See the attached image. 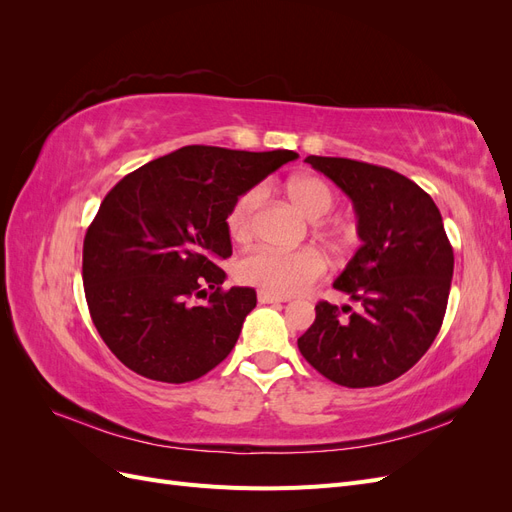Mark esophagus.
<instances>
[{"label":"esophagus","instance_id":"esophagus-1","mask_svg":"<svg viewBox=\"0 0 512 512\" xmlns=\"http://www.w3.org/2000/svg\"><path fill=\"white\" fill-rule=\"evenodd\" d=\"M286 297H277V294H271L267 290H258V303H286Z\"/></svg>","mask_w":512,"mask_h":512}]
</instances>
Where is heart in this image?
<instances>
[{"mask_svg":"<svg viewBox=\"0 0 512 512\" xmlns=\"http://www.w3.org/2000/svg\"><path fill=\"white\" fill-rule=\"evenodd\" d=\"M286 192L309 220H320L335 207L333 190L322 179L312 175L290 179ZM260 196V188H250L232 203L226 215V226L235 241L250 237ZM324 271H327V260L314 247H305V250L297 252H277L269 250V247H260V250L243 256L237 265L241 282L258 286L260 290L277 294V297H290V294L303 292L318 282Z\"/></svg>","mask_w":512,"mask_h":512,"instance_id":"obj_1","label":"heart"}]
</instances>
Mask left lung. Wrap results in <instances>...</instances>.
I'll list each match as a JSON object with an SVG mask.
<instances>
[{
    "label": "left lung",
    "mask_w": 512,
    "mask_h": 512,
    "mask_svg": "<svg viewBox=\"0 0 512 512\" xmlns=\"http://www.w3.org/2000/svg\"><path fill=\"white\" fill-rule=\"evenodd\" d=\"M352 200L361 245L333 288L361 303L316 305L299 337L305 361L348 389L399 378L436 339L453 280V247L431 196L391 168L348 158L307 156Z\"/></svg>",
    "instance_id": "1"
}]
</instances>
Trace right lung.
I'll return each instance as SVG.
<instances>
[{"instance_id": "1", "label": "right lung", "mask_w": 512, "mask_h": 512, "mask_svg": "<svg viewBox=\"0 0 512 512\" xmlns=\"http://www.w3.org/2000/svg\"><path fill=\"white\" fill-rule=\"evenodd\" d=\"M294 151L181 147L108 192L83 243V286L104 344L158 382H192L235 348L256 290H222L232 203ZM205 298L203 304H196Z\"/></svg>"}]
</instances>
